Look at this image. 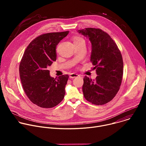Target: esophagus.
<instances>
[{
	"label": "esophagus",
	"mask_w": 146,
	"mask_h": 146,
	"mask_svg": "<svg viewBox=\"0 0 146 146\" xmlns=\"http://www.w3.org/2000/svg\"><path fill=\"white\" fill-rule=\"evenodd\" d=\"M78 76H79V74H77V73H71V74H70V77L72 78H75V77H78Z\"/></svg>",
	"instance_id": "1"
}]
</instances>
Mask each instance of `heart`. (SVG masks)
<instances>
[{
	"label": "heart",
	"mask_w": 146,
	"mask_h": 146,
	"mask_svg": "<svg viewBox=\"0 0 146 146\" xmlns=\"http://www.w3.org/2000/svg\"><path fill=\"white\" fill-rule=\"evenodd\" d=\"M80 40H84V39H83L82 37H78V36H75L73 38L74 42H76V41H80Z\"/></svg>",
	"instance_id": "obj_1"
}]
</instances>
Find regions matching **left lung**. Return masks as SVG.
<instances>
[{"label": "left lung", "instance_id": "8db88e82", "mask_svg": "<svg viewBox=\"0 0 146 146\" xmlns=\"http://www.w3.org/2000/svg\"><path fill=\"white\" fill-rule=\"evenodd\" d=\"M78 32L91 41L90 60L98 75L95 80L85 76L83 94L94 105H105L115 97L120 88L123 66L121 51L110 36L100 29L87 28Z\"/></svg>", "mask_w": 146, "mask_h": 146}]
</instances>
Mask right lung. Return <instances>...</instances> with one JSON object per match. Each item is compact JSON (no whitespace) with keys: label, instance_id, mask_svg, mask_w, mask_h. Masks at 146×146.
Masks as SVG:
<instances>
[{"label":"right lung","instance_id":"right-lung-1","mask_svg":"<svg viewBox=\"0 0 146 146\" xmlns=\"http://www.w3.org/2000/svg\"><path fill=\"white\" fill-rule=\"evenodd\" d=\"M69 32L38 36L29 43L21 60L19 72L23 89L29 99L40 108H54L65 96L69 75L54 78L47 68L56 59V46Z\"/></svg>","mask_w":146,"mask_h":146}]
</instances>
